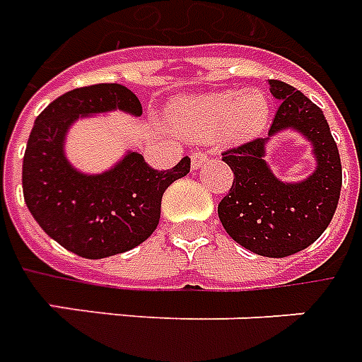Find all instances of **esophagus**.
<instances>
[{
  "label": "esophagus",
  "instance_id": "34e87169",
  "mask_svg": "<svg viewBox=\"0 0 362 362\" xmlns=\"http://www.w3.org/2000/svg\"><path fill=\"white\" fill-rule=\"evenodd\" d=\"M208 158H210V154H208V152H204V151L192 152V156H191L192 170H200V168L208 162Z\"/></svg>",
  "mask_w": 362,
  "mask_h": 362
}]
</instances>
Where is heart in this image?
<instances>
[{"mask_svg":"<svg viewBox=\"0 0 362 362\" xmlns=\"http://www.w3.org/2000/svg\"><path fill=\"white\" fill-rule=\"evenodd\" d=\"M170 119L181 135L192 141L217 139L240 145L265 132L271 100L259 89H221L185 95L170 105Z\"/></svg>","mask_w":362,"mask_h":362,"instance_id":"heart-1","label":"heart"}]
</instances>
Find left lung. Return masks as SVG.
I'll list each match as a JSON object with an SVG mask.
<instances>
[{
    "instance_id": "1",
    "label": "left lung",
    "mask_w": 362,
    "mask_h": 362,
    "mask_svg": "<svg viewBox=\"0 0 362 362\" xmlns=\"http://www.w3.org/2000/svg\"><path fill=\"white\" fill-rule=\"evenodd\" d=\"M281 107L265 139L223 152L235 179L217 214L229 236L250 252L286 257L305 250L330 225L341 191V162L325 114L284 81L269 80ZM284 129L301 132L314 145L317 168L300 184H284L262 160L271 136Z\"/></svg>"
}]
</instances>
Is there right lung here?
<instances>
[{
    "label": "right lung",
    "instance_id": "right-lung-1",
    "mask_svg": "<svg viewBox=\"0 0 362 362\" xmlns=\"http://www.w3.org/2000/svg\"><path fill=\"white\" fill-rule=\"evenodd\" d=\"M110 110L143 114L139 99L126 86L72 89L37 116L24 152L23 192L30 214L62 248L86 259H103L145 243L158 227L164 191L191 171L189 156L158 171L139 152H127L97 175L76 170L64 156L68 129L80 116Z\"/></svg>",
    "mask_w": 362,
    "mask_h": 362
}]
</instances>
